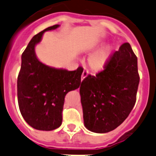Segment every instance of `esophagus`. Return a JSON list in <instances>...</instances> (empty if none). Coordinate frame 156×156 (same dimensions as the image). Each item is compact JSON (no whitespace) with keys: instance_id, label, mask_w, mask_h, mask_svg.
<instances>
[{"instance_id":"1","label":"esophagus","mask_w":156,"mask_h":156,"mask_svg":"<svg viewBox=\"0 0 156 156\" xmlns=\"http://www.w3.org/2000/svg\"><path fill=\"white\" fill-rule=\"evenodd\" d=\"M88 73H89L88 70H83V73H82V76H81V79H82V80L84 79V78H86V77L87 76Z\"/></svg>"}]
</instances>
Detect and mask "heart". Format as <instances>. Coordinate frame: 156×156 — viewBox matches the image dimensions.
Masks as SVG:
<instances>
[{"label": "heart", "mask_w": 156, "mask_h": 156, "mask_svg": "<svg viewBox=\"0 0 156 156\" xmlns=\"http://www.w3.org/2000/svg\"><path fill=\"white\" fill-rule=\"evenodd\" d=\"M110 51L111 49L108 47L90 57L89 62H90V66L93 70L100 71L103 69L109 57Z\"/></svg>", "instance_id": "heart-1"}]
</instances>
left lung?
Masks as SVG:
<instances>
[{
	"instance_id": "left-lung-1",
	"label": "left lung",
	"mask_w": 156,
	"mask_h": 156,
	"mask_svg": "<svg viewBox=\"0 0 156 156\" xmlns=\"http://www.w3.org/2000/svg\"><path fill=\"white\" fill-rule=\"evenodd\" d=\"M139 79L137 57L124 43L109 56L103 70L82 81L80 93L87 129L106 133L121 125L135 106Z\"/></svg>"
}]
</instances>
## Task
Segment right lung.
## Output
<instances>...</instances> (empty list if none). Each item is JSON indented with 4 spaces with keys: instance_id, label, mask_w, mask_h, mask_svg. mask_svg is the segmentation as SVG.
I'll return each instance as SVG.
<instances>
[{
    "instance_id": "1",
    "label": "right lung",
    "mask_w": 156,
    "mask_h": 156,
    "mask_svg": "<svg viewBox=\"0 0 156 156\" xmlns=\"http://www.w3.org/2000/svg\"><path fill=\"white\" fill-rule=\"evenodd\" d=\"M58 24L46 28L31 39L21 56V67L17 77V99L20 113L35 129L50 131L62 123L65 96L79 88L81 66L76 70L55 69L39 61L34 47L45 31L54 30Z\"/></svg>"
}]
</instances>
